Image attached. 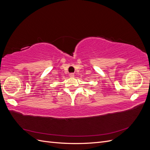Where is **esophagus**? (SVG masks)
<instances>
[{"mask_svg": "<svg viewBox=\"0 0 150 150\" xmlns=\"http://www.w3.org/2000/svg\"><path fill=\"white\" fill-rule=\"evenodd\" d=\"M69 76L71 77V78H74V73H70L69 74Z\"/></svg>", "mask_w": 150, "mask_h": 150, "instance_id": "1", "label": "esophagus"}]
</instances>
